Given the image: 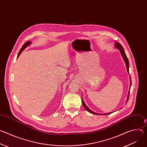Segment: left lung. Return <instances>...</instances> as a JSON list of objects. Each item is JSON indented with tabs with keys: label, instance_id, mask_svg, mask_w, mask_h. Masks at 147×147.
I'll use <instances>...</instances> for the list:
<instances>
[{
	"label": "left lung",
	"instance_id": "left-lung-1",
	"mask_svg": "<svg viewBox=\"0 0 147 147\" xmlns=\"http://www.w3.org/2000/svg\"><path fill=\"white\" fill-rule=\"evenodd\" d=\"M115 47L116 48H117V49L120 51V53H121V56H122V57H123L124 61H125V65H126L127 71V72L129 73V60H128V59H127V56H126V55H125V52H124V49L123 48L122 46H121L119 43L116 42H115ZM130 87H131V77H130ZM129 94H130V90H129V92H128V96H127V98L126 103H127V101H128V99H129ZM81 99H82V105H83L84 108L88 112H90V113H92V114L98 115H109V114H111V113H113V112H110V113H103V114L95 113V112H93L92 111H91L89 108H88V107L86 106V105L84 101V100L82 99V98H81Z\"/></svg>",
	"mask_w": 147,
	"mask_h": 147
}]
</instances>
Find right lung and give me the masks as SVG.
I'll list each match as a JSON object with an SVG mask.
<instances>
[{"label": "right lung", "mask_w": 147, "mask_h": 147, "mask_svg": "<svg viewBox=\"0 0 147 147\" xmlns=\"http://www.w3.org/2000/svg\"><path fill=\"white\" fill-rule=\"evenodd\" d=\"M30 44H31V41H28V42H26L25 44H24V45L22 47V48H21V49H20V52H18V55H17V58L19 57V56L20 55V54L22 53V51H24L28 46H29Z\"/></svg>", "instance_id": "1"}]
</instances>
